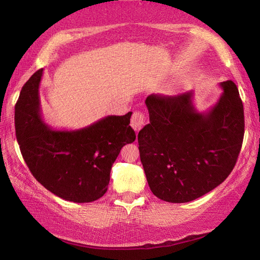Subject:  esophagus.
<instances>
[{"instance_id": "esophagus-1", "label": "esophagus", "mask_w": 260, "mask_h": 260, "mask_svg": "<svg viewBox=\"0 0 260 260\" xmlns=\"http://www.w3.org/2000/svg\"><path fill=\"white\" fill-rule=\"evenodd\" d=\"M145 123V116L143 113L141 112H134L133 116H132V119H131V126L133 127V129L139 132L142 126L144 125Z\"/></svg>"}]
</instances>
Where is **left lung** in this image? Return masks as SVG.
I'll use <instances>...</instances> for the list:
<instances>
[{
  "mask_svg": "<svg viewBox=\"0 0 260 260\" xmlns=\"http://www.w3.org/2000/svg\"><path fill=\"white\" fill-rule=\"evenodd\" d=\"M220 87L217 104L203 113L193 105V91L146 98L150 124L137 140L148 185L161 200H196L235 168L245 134L244 106L234 81Z\"/></svg>",
  "mask_w": 260,
  "mask_h": 260,
  "instance_id": "left-lung-1",
  "label": "left lung"
}]
</instances>
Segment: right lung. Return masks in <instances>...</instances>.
<instances>
[{
  "label": "right lung",
  "instance_id": "right-lung-1",
  "mask_svg": "<svg viewBox=\"0 0 260 260\" xmlns=\"http://www.w3.org/2000/svg\"><path fill=\"white\" fill-rule=\"evenodd\" d=\"M43 69L25 82L15 105V133L27 168L38 182L63 200L85 203L107 191L110 170L124 145L133 143L132 112L106 116L76 131L43 124L39 85Z\"/></svg>",
  "mask_w": 260,
  "mask_h": 260
}]
</instances>
